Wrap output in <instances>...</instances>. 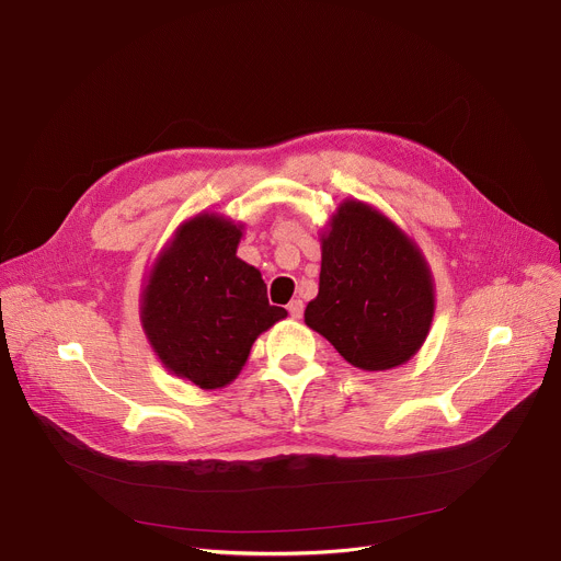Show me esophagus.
<instances>
[{
  "instance_id": "1",
  "label": "esophagus",
  "mask_w": 561,
  "mask_h": 561,
  "mask_svg": "<svg viewBox=\"0 0 561 561\" xmlns=\"http://www.w3.org/2000/svg\"><path fill=\"white\" fill-rule=\"evenodd\" d=\"M288 313H290V318H302V313H305V302L302 300H290L288 302Z\"/></svg>"
}]
</instances>
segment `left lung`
<instances>
[{
  "mask_svg": "<svg viewBox=\"0 0 561 561\" xmlns=\"http://www.w3.org/2000/svg\"><path fill=\"white\" fill-rule=\"evenodd\" d=\"M433 313L422 250L375 207L345 201L322 234L320 288L305 322L354 367L383 371L420 352Z\"/></svg>",
  "mask_w": 561,
  "mask_h": 561,
  "instance_id": "8db88e82",
  "label": "left lung"
}]
</instances>
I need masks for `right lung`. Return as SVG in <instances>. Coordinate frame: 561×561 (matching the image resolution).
I'll return each instance as SVG.
<instances>
[{
    "label": "right lung",
    "instance_id": "right-lung-1",
    "mask_svg": "<svg viewBox=\"0 0 561 561\" xmlns=\"http://www.w3.org/2000/svg\"><path fill=\"white\" fill-rule=\"evenodd\" d=\"M243 226L198 214L175 230L141 293L148 343L175 377L203 390L228 386L259 333L286 318L261 273L237 256Z\"/></svg>",
    "mask_w": 561,
    "mask_h": 561
}]
</instances>
